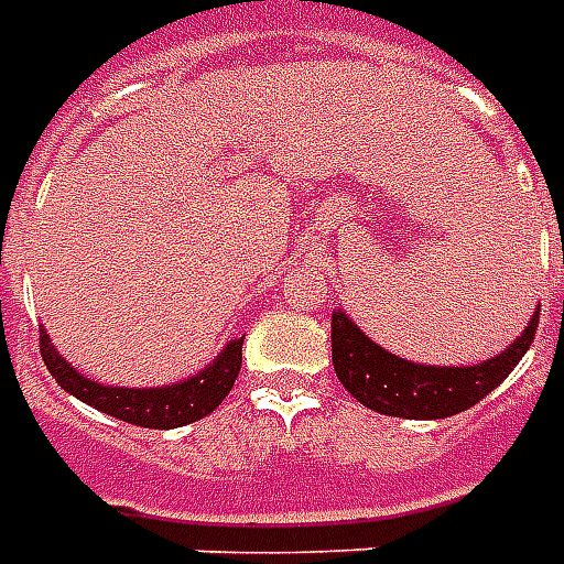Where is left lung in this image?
I'll return each mask as SVG.
<instances>
[{
    "instance_id": "left-lung-1",
    "label": "left lung",
    "mask_w": 564,
    "mask_h": 564,
    "mask_svg": "<svg viewBox=\"0 0 564 564\" xmlns=\"http://www.w3.org/2000/svg\"><path fill=\"white\" fill-rule=\"evenodd\" d=\"M538 311L502 356L469 367H431L377 346L346 314H332V361L344 388L367 410L398 419H448L484 400L527 356Z\"/></svg>"
}]
</instances>
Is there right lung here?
Returning <instances> with one entry per match:
<instances>
[{"label": "right lung", "mask_w": 564, "mask_h": 564, "mask_svg": "<svg viewBox=\"0 0 564 564\" xmlns=\"http://www.w3.org/2000/svg\"><path fill=\"white\" fill-rule=\"evenodd\" d=\"M41 358L68 394L80 398L95 410L107 412L112 419L128 421L137 427H152V431H170V427H182L191 421L206 419L208 412H215L224 403L232 382L241 370V344L245 337L227 344L212 365L197 373V377L185 379L178 386L166 388H112L91 382L83 373H77L65 358L53 349L47 332L41 328Z\"/></svg>", "instance_id": "add662e5"}]
</instances>
